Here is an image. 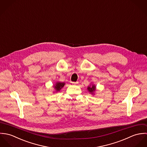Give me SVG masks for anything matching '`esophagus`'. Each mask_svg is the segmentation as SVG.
I'll return each instance as SVG.
<instances>
[{
    "instance_id": "obj_1",
    "label": "esophagus",
    "mask_w": 147,
    "mask_h": 147,
    "mask_svg": "<svg viewBox=\"0 0 147 147\" xmlns=\"http://www.w3.org/2000/svg\"><path fill=\"white\" fill-rule=\"evenodd\" d=\"M79 83L78 82H72V84H78Z\"/></svg>"
}]
</instances>
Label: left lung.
Here are the masks:
<instances>
[{
    "label": "left lung",
    "instance_id": "left-lung-1",
    "mask_svg": "<svg viewBox=\"0 0 147 147\" xmlns=\"http://www.w3.org/2000/svg\"><path fill=\"white\" fill-rule=\"evenodd\" d=\"M87 89H88V90L90 93H92V94H94V91L96 90V86L94 85H92V86L91 85H90V86H88V87L87 88Z\"/></svg>",
    "mask_w": 147,
    "mask_h": 147
}]
</instances>
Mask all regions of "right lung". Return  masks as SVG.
Listing matches in <instances>:
<instances>
[{"label": "right lung", "instance_id": "add662e5", "mask_svg": "<svg viewBox=\"0 0 147 147\" xmlns=\"http://www.w3.org/2000/svg\"><path fill=\"white\" fill-rule=\"evenodd\" d=\"M64 85H65L64 83L57 82L54 86V88H55V90L57 92H58V91H59L63 88V86H64Z\"/></svg>", "mask_w": 147, "mask_h": 147}]
</instances>
